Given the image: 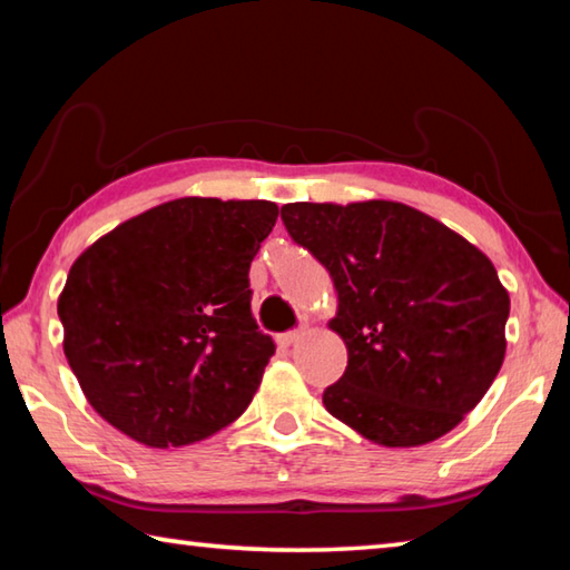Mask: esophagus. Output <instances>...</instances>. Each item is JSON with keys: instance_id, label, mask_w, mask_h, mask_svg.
Listing matches in <instances>:
<instances>
[{"instance_id": "esophagus-1", "label": "esophagus", "mask_w": 570, "mask_h": 570, "mask_svg": "<svg viewBox=\"0 0 570 570\" xmlns=\"http://www.w3.org/2000/svg\"><path fill=\"white\" fill-rule=\"evenodd\" d=\"M306 334V330H292V332H284V334H278V344L282 346H292V344H296L298 340H302V336Z\"/></svg>"}]
</instances>
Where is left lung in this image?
<instances>
[{"label": "left lung", "mask_w": 570, "mask_h": 570, "mask_svg": "<svg viewBox=\"0 0 570 570\" xmlns=\"http://www.w3.org/2000/svg\"><path fill=\"white\" fill-rule=\"evenodd\" d=\"M282 220L340 294L332 330L350 360L324 407L387 448L455 428L505 356L510 298L490 258L392 200L286 204Z\"/></svg>", "instance_id": "left-lung-1"}]
</instances>
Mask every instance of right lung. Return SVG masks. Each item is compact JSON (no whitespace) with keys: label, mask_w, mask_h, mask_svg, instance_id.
I'll return each mask as SVG.
<instances>
[{"label":"right lung","mask_w":570,"mask_h":570,"mask_svg":"<svg viewBox=\"0 0 570 570\" xmlns=\"http://www.w3.org/2000/svg\"><path fill=\"white\" fill-rule=\"evenodd\" d=\"M272 200L178 198L85 250L57 302L65 356L112 428L150 448L214 435L248 407L274 354L248 268Z\"/></svg>","instance_id":"obj_1"}]
</instances>
